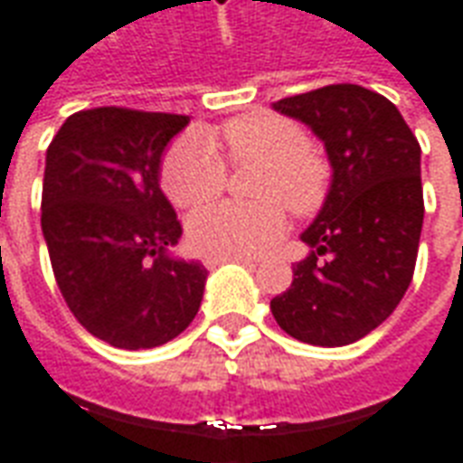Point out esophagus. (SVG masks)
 <instances>
[{"label": "esophagus", "mask_w": 463, "mask_h": 463, "mask_svg": "<svg viewBox=\"0 0 463 463\" xmlns=\"http://www.w3.org/2000/svg\"><path fill=\"white\" fill-rule=\"evenodd\" d=\"M222 262H242V265H258L255 260H250V258H205V265L208 268H218V265H222Z\"/></svg>", "instance_id": "esophagus-1"}]
</instances>
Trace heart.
<instances>
[{"label":"heart","mask_w":463,"mask_h":463,"mask_svg":"<svg viewBox=\"0 0 463 463\" xmlns=\"http://www.w3.org/2000/svg\"><path fill=\"white\" fill-rule=\"evenodd\" d=\"M221 146L235 165L260 163L255 178L258 203H215L193 213L188 238L193 248L211 258H248L268 250L285 231V208L310 215L327 195L330 171L307 148V136L298 123L272 114L232 118L221 131L183 136L165 151L161 185L178 208H195L218 198L225 188Z\"/></svg>","instance_id":"b5f03b06"}]
</instances>
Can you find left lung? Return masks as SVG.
Returning a JSON list of instances; mask_svg holds the SVG:
<instances>
[{"label": "left lung", "mask_w": 463, "mask_h": 463, "mask_svg": "<svg viewBox=\"0 0 463 463\" xmlns=\"http://www.w3.org/2000/svg\"><path fill=\"white\" fill-rule=\"evenodd\" d=\"M272 109L310 126L332 165L325 205L300 235L312 252L270 300L272 317L307 345H352L397 310L414 275L421 148L397 106L364 86H322Z\"/></svg>", "instance_id": "8db88e82"}]
</instances>
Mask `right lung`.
Returning a JSON list of instances; mask_svg holds the SVG:
<instances>
[{
  "label": "right lung",
  "instance_id": "right-lung-1",
  "mask_svg": "<svg viewBox=\"0 0 463 463\" xmlns=\"http://www.w3.org/2000/svg\"><path fill=\"white\" fill-rule=\"evenodd\" d=\"M188 116L101 106L69 116L49 143L44 232L69 310L118 349L161 347L201 307L208 270L173 258L181 222L158 185L161 156Z\"/></svg>",
  "mask_w": 463,
  "mask_h": 463
}]
</instances>
